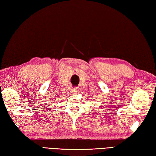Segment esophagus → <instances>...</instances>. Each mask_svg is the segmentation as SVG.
<instances>
[{"label": "esophagus", "mask_w": 156, "mask_h": 156, "mask_svg": "<svg viewBox=\"0 0 156 156\" xmlns=\"http://www.w3.org/2000/svg\"><path fill=\"white\" fill-rule=\"evenodd\" d=\"M78 88H77V87H75V88H73V89H72V92H74V94H76V93H77V92H78Z\"/></svg>", "instance_id": "1"}]
</instances>
